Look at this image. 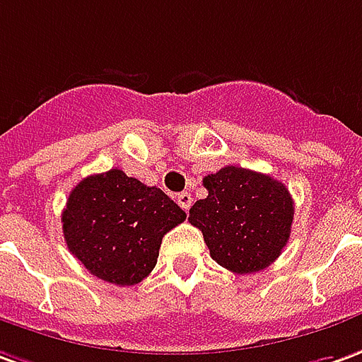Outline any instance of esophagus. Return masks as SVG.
I'll list each match as a JSON object with an SVG mask.
<instances>
[{
	"mask_svg": "<svg viewBox=\"0 0 362 362\" xmlns=\"http://www.w3.org/2000/svg\"><path fill=\"white\" fill-rule=\"evenodd\" d=\"M176 202H178V206H180L184 211H188L189 206H192V196H189L188 192H182V194H178Z\"/></svg>",
	"mask_w": 362,
	"mask_h": 362,
	"instance_id": "1",
	"label": "esophagus"
}]
</instances>
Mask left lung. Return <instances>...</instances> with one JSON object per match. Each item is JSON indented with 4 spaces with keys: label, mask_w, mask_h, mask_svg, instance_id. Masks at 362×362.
Here are the masks:
<instances>
[{
    "label": "left lung",
    "mask_w": 362,
    "mask_h": 362,
    "mask_svg": "<svg viewBox=\"0 0 362 362\" xmlns=\"http://www.w3.org/2000/svg\"><path fill=\"white\" fill-rule=\"evenodd\" d=\"M207 198L189 209L211 259L237 274L267 269L290 239L294 199L282 182L241 166L204 178Z\"/></svg>",
    "instance_id": "8db88e82"
}]
</instances>
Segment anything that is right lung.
<instances>
[{
	"mask_svg": "<svg viewBox=\"0 0 362 362\" xmlns=\"http://www.w3.org/2000/svg\"><path fill=\"white\" fill-rule=\"evenodd\" d=\"M186 219L178 204L119 168L93 174L68 196L62 233L93 276L133 286L151 274L163 237Z\"/></svg>",
	"mask_w": 362,
	"mask_h": 362,
	"instance_id": "obj_1",
	"label": "right lung"
}]
</instances>
